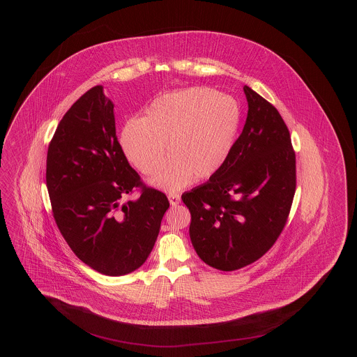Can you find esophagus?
Segmentation results:
<instances>
[{"mask_svg": "<svg viewBox=\"0 0 357 357\" xmlns=\"http://www.w3.org/2000/svg\"><path fill=\"white\" fill-rule=\"evenodd\" d=\"M167 198H169V202H170L172 206H177V204L181 202L180 194H176V192H170V194L167 195Z\"/></svg>", "mask_w": 357, "mask_h": 357, "instance_id": "34e87169", "label": "esophagus"}]
</instances>
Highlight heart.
Wrapping results in <instances>:
<instances>
[{
	"label": "heart",
	"instance_id": "b5f03b06",
	"mask_svg": "<svg viewBox=\"0 0 357 357\" xmlns=\"http://www.w3.org/2000/svg\"><path fill=\"white\" fill-rule=\"evenodd\" d=\"M238 123L239 111L231 99L210 88H188L156 98L143 118H130L121 130L119 146L133 166L149 174L163 159L167 143L170 158L150 183L178 191L224 166Z\"/></svg>",
	"mask_w": 357,
	"mask_h": 357
}]
</instances>
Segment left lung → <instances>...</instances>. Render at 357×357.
<instances>
[{
    "label": "left lung",
    "instance_id": "1",
    "mask_svg": "<svg viewBox=\"0 0 357 357\" xmlns=\"http://www.w3.org/2000/svg\"><path fill=\"white\" fill-rule=\"evenodd\" d=\"M245 128L224 166L183 194L197 255L236 271L265 255L282 234L296 194V153L279 111L249 86Z\"/></svg>",
    "mask_w": 357,
    "mask_h": 357
}]
</instances>
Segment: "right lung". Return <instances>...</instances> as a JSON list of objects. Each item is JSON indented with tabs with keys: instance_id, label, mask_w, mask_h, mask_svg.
Returning <instances> with one entry per match:
<instances>
[{
	"instance_id": "add662e5",
	"label": "right lung",
	"mask_w": 357,
	"mask_h": 357,
	"mask_svg": "<svg viewBox=\"0 0 357 357\" xmlns=\"http://www.w3.org/2000/svg\"><path fill=\"white\" fill-rule=\"evenodd\" d=\"M47 187L56 225L82 262L108 276L146 262L169 201L129 165L116 137L114 104L100 85L59 122L48 147ZM136 188L139 198L128 200Z\"/></svg>"
}]
</instances>
